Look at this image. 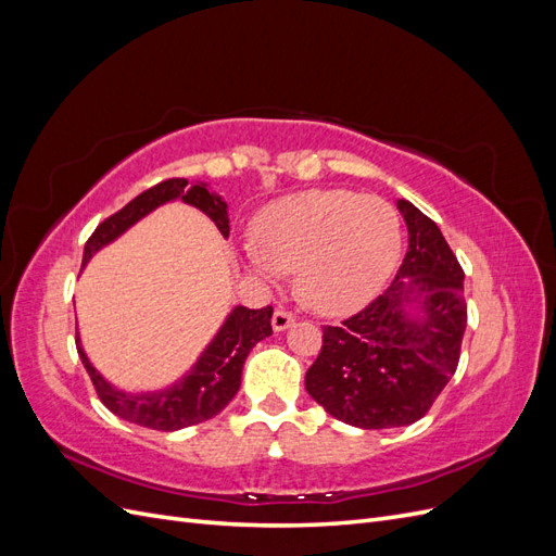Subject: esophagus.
I'll list each match as a JSON object with an SVG mask.
<instances>
[{
    "instance_id": "obj_1",
    "label": "esophagus",
    "mask_w": 556,
    "mask_h": 556,
    "mask_svg": "<svg viewBox=\"0 0 556 556\" xmlns=\"http://www.w3.org/2000/svg\"><path fill=\"white\" fill-rule=\"evenodd\" d=\"M271 325H274V331L290 329L294 325V315L288 313V311H282V308H276L274 317H271Z\"/></svg>"
}]
</instances>
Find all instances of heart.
Returning a JSON list of instances; mask_svg holds the SVG:
<instances>
[{
    "instance_id": "obj_1",
    "label": "heart",
    "mask_w": 556,
    "mask_h": 556,
    "mask_svg": "<svg viewBox=\"0 0 556 556\" xmlns=\"http://www.w3.org/2000/svg\"><path fill=\"white\" fill-rule=\"evenodd\" d=\"M401 252L392 204L350 190H306L271 201L255 220L243 262L262 280L294 271L296 294L317 313L366 306L390 280Z\"/></svg>"
}]
</instances>
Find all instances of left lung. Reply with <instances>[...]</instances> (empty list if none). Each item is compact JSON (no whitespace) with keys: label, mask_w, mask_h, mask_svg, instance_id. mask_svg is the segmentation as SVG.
Here are the masks:
<instances>
[{"label":"left lung","mask_w":556,"mask_h":556,"mask_svg":"<svg viewBox=\"0 0 556 556\" xmlns=\"http://www.w3.org/2000/svg\"><path fill=\"white\" fill-rule=\"evenodd\" d=\"M396 206L408 227L396 278L341 327H323V350L306 374L319 406L359 429L425 417L457 371L466 331L457 257L431 217L406 199Z\"/></svg>","instance_id":"obj_1"}]
</instances>
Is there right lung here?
<instances>
[{
  "mask_svg": "<svg viewBox=\"0 0 556 556\" xmlns=\"http://www.w3.org/2000/svg\"><path fill=\"white\" fill-rule=\"evenodd\" d=\"M185 201L201 213H206L223 237H229V215L227 201L208 190V182H190L185 178H169L155 188L134 197L125 208L94 229L92 237L83 250V266H86L99 250L121 239L123 233L137 225L148 213L169 204V201ZM274 308L266 306L250 311L245 306H233L225 317L223 327L217 329L213 341L197 357L192 368L176 382L162 387L155 392H125L117 390L102 374L97 371L88 359L76 333V348L83 366L94 384V390L104 406L121 419L131 425L157 431H178L215 417L233 399L241 387V374L245 357L266 336H271Z\"/></svg>",
  "mask_w": 556,
  "mask_h": 556,
  "instance_id": "1",
  "label": "right lung"
}]
</instances>
